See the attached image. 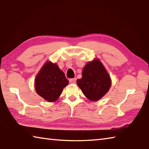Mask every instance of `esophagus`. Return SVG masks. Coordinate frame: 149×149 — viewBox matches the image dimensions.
I'll list each match as a JSON object with an SVG mask.
<instances>
[{"label": "esophagus", "mask_w": 149, "mask_h": 149, "mask_svg": "<svg viewBox=\"0 0 149 149\" xmlns=\"http://www.w3.org/2000/svg\"><path fill=\"white\" fill-rule=\"evenodd\" d=\"M76 80L77 79L76 78H72V79H70V83H72V84H75V83H76Z\"/></svg>", "instance_id": "34e87169"}]
</instances>
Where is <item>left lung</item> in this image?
I'll list each match as a JSON object with an SVG mask.
<instances>
[{
    "label": "left lung",
    "instance_id": "obj_1",
    "mask_svg": "<svg viewBox=\"0 0 149 149\" xmlns=\"http://www.w3.org/2000/svg\"><path fill=\"white\" fill-rule=\"evenodd\" d=\"M82 75V78L77 80V84L85 97L90 101H98L109 92L111 79L98 59L86 63L83 70Z\"/></svg>",
    "mask_w": 149,
    "mask_h": 149
}]
</instances>
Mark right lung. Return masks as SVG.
Listing matches in <instances>:
<instances>
[{
	"mask_svg": "<svg viewBox=\"0 0 149 149\" xmlns=\"http://www.w3.org/2000/svg\"><path fill=\"white\" fill-rule=\"evenodd\" d=\"M68 84L64 72L50 61L43 65L35 81L36 92L48 102L56 101Z\"/></svg>",
	"mask_w": 149,
	"mask_h": 149,
	"instance_id": "right-lung-1",
	"label": "right lung"
}]
</instances>
